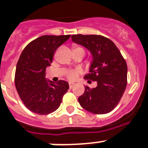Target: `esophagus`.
Returning <instances> with one entry per match:
<instances>
[{
  "label": "esophagus",
  "mask_w": 148,
  "mask_h": 148,
  "mask_svg": "<svg viewBox=\"0 0 148 148\" xmlns=\"http://www.w3.org/2000/svg\"><path fill=\"white\" fill-rule=\"evenodd\" d=\"M74 83H69V87H70L71 89L73 88V87H74Z\"/></svg>",
  "instance_id": "esophagus-1"
}]
</instances>
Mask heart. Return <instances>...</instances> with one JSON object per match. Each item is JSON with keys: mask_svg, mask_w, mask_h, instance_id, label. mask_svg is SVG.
I'll return each mask as SVG.
<instances>
[{"mask_svg": "<svg viewBox=\"0 0 148 148\" xmlns=\"http://www.w3.org/2000/svg\"><path fill=\"white\" fill-rule=\"evenodd\" d=\"M74 49H83L81 47H75ZM80 73V71H71L69 74H68V78L71 80H75L77 77L78 74Z\"/></svg>", "mask_w": 148, "mask_h": 148, "instance_id": "heart-1", "label": "heart"}]
</instances>
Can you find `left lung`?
Listing matches in <instances>:
<instances>
[{
    "label": "left lung",
    "instance_id": "left-lung-1",
    "mask_svg": "<svg viewBox=\"0 0 148 148\" xmlns=\"http://www.w3.org/2000/svg\"><path fill=\"white\" fill-rule=\"evenodd\" d=\"M74 42L83 45L93 55L90 73L84 76L97 86H85L84 94L78 98L80 105L94 114L108 113L116 108L127 85V64L112 41L99 35H73Z\"/></svg>",
    "mask_w": 148,
    "mask_h": 148
}]
</instances>
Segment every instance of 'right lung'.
Listing matches in <instances>:
<instances>
[{"label":"right lung","mask_w":148,"mask_h":148,"mask_svg":"<svg viewBox=\"0 0 148 148\" xmlns=\"http://www.w3.org/2000/svg\"><path fill=\"white\" fill-rule=\"evenodd\" d=\"M70 36H42L29 43L20 55L16 68V89L26 107L34 113L55 112L69 89L64 80L55 84L47 80L45 70L51 65L58 48Z\"/></svg>","instance_id":"add662e5"}]
</instances>
